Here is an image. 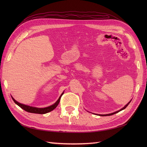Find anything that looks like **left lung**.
Masks as SVG:
<instances>
[{
    "instance_id": "1",
    "label": "left lung",
    "mask_w": 147,
    "mask_h": 147,
    "mask_svg": "<svg viewBox=\"0 0 147 147\" xmlns=\"http://www.w3.org/2000/svg\"><path fill=\"white\" fill-rule=\"evenodd\" d=\"M131 100H130V102H129L123 108H122L121 109H120V110H119L118 111H117V112H113V113H109V114H107V115H99V116H110V115H113V114H115V113H118V112H120V111H121V110H124V109H125L126 107H127V106L129 104V103L131 102Z\"/></svg>"
}]
</instances>
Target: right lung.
<instances>
[{
    "label": "right lung",
    "mask_w": 147,
    "mask_h": 147,
    "mask_svg": "<svg viewBox=\"0 0 147 147\" xmlns=\"http://www.w3.org/2000/svg\"><path fill=\"white\" fill-rule=\"evenodd\" d=\"M64 94V92L62 93L61 96L59 97V99H57V100L55 102L54 104H53L52 105H50L49 107H47L45 108H37V107H31V106H29L27 105H24L23 104H21L20 102H17L16 100L14 99L13 97H11L12 99L13 100V101L15 102V103L16 104H17L19 107L23 109L24 110L26 111V112H29V113H38V114H45L47 113H48L51 112V111L54 110L56 107L58 105L60 100H61V96H63V94Z\"/></svg>",
    "instance_id": "right-lung-1"
}]
</instances>
